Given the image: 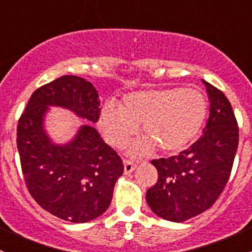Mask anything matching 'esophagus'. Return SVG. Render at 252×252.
<instances>
[{"label": "esophagus", "mask_w": 252, "mask_h": 252, "mask_svg": "<svg viewBox=\"0 0 252 252\" xmlns=\"http://www.w3.org/2000/svg\"><path fill=\"white\" fill-rule=\"evenodd\" d=\"M135 168H136V164H134L133 162L124 159V173L126 174L131 173V172H133Z\"/></svg>", "instance_id": "34e87169"}]
</instances>
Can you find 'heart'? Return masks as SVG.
Segmentation results:
<instances>
[{"label":"heart","instance_id":"heart-1","mask_svg":"<svg viewBox=\"0 0 252 252\" xmlns=\"http://www.w3.org/2000/svg\"><path fill=\"white\" fill-rule=\"evenodd\" d=\"M207 103L196 89H158L128 94L121 106L107 101L100 111L101 133L113 146H122L141 126L146 140L133 145V151L145 154L182 150L201 128Z\"/></svg>","mask_w":252,"mask_h":252}]
</instances>
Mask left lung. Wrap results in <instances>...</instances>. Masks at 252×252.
<instances>
[{"label":"left lung","mask_w":252,"mask_h":252,"mask_svg":"<svg viewBox=\"0 0 252 252\" xmlns=\"http://www.w3.org/2000/svg\"><path fill=\"white\" fill-rule=\"evenodd\" d=\"M210 116L197 141L178 156L154 159L158 180L146 192L152 212L171 222H184L205 212L224 189L238 149L239 129L224 94L202 80Z\"/></svg>","instance_id":"1"}]
</instances>
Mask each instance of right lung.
<instances>
[{"mask_svg": "<svg viewBox=\"0 0 252 252\" xmlns=\"http://www.w3.org/2000/svg\"><path fill=\"white\" fill-rule=\"evenodd\" d=\"M98 95L90 81L75 75L34 91L18 123L17 147L28 190L35 201L61 220L85 223L108 208L123 163L90 123L78 126L64 144L46 129L50 107L68 110L96 123Z\"/></svg>", "mask_w": 252, "mask_h": 252, "instance_id": "obj_1", "label": "right lung"}]
</instances>
